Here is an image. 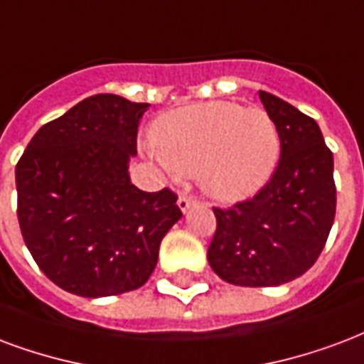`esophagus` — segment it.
Returning <instances> with one entry per match:
<instances>
[{
    "label": "esophagus",
    "instance_id": "obj_1",
    "mask_svg": "<svg viewBox=\"0 0 364 364\" xmlns=\"http://www.w3.org/2000/svg\"><path fill=\"white\" fill-rule=\"evenodd\" d=\"M195 203H196V198L191 195H181L179 198H177V204H179V208H181L183 212H187V210H189Z\"/></svg>",
    "mask_w": 364,
    "mask_h": 364
}]
</instances>
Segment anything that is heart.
I'll return each mask as SVG.
<instances>
[{
	"label": "heart",
	"instance_id": "obj_1",
	"mask_svg": "<svg viewBox=\"0 0 364 364\" xmlns=\"http://www.w3.org/2000/svg\"><path fill=\"white\" fill-rule=\"evenodd\" d=\"M156 156L171 173L198 175L216 200L237 203L270 179L279 160V133L260 107L206 102L158 117L152 127Z\"/></svg>",
	"mask_w": 364,
	"mask_h": 364
}]
</instances>
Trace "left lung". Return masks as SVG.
Returning a JSON list of instances; mask_svg holds the SVG:
<instances>
[{"label":"left lung","mask_w":364,"mask_h":364,"mask_svg":"<svg viewBox=\"0 0 364 364\" xmlns=\"http://www.w3.org/2000/svg\"><path fill=\"white\" fill-rule=\"evenodd\" d=\"M279 133V161L257 195L216 208L208 247L212 270L228 284L272 287L311 268L336 216L333 156L316 121L260 90Z\"/></svg>","instance_id":"left-lung-1"}]
</instances>
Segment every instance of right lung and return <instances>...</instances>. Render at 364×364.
Returning <instances> with one entry per match:
<instances>
[{"label":"right lung","mask_w":364,"mask_h":364,"mask_svg":"<svg viewBox=\"0 0 364 364\" xmlns=\"http://www.w3.org/2000/svg\"><path fill=\"white\" fill-rule=\"evenodd\" d=\"M150 104L96 94L38 129L15 168L17 218L32 258L80 297L144 285L169 228L183 216L171 189L129 179L139 121Z\"/></svg>","instance_id":"add662e5"}]
</instances>
